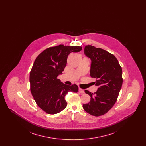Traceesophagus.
<instances>
[{
	"label": "esophagus",
	"mask_w": 146,
	"mask_h": 146,
	"mask_svg": "<svg viewBox=\"0 0 146 146\" xmlns=\"http://www.w3.org/2000/svg\"><path fill=\"white\" fill-rule=\"evenodd\" d=\"M78 91H79V92L80 93V94H83V93H84V91L83 89H82L79 88Z\"/></svg>",
	"instance_id": "esophagus-1"
}]
</instances>
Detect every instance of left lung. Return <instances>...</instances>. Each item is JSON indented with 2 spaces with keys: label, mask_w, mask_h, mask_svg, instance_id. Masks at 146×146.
Masks as SVG:
<instances>
[{
  "label": "left lung",
  "mask_w": 146,
  "mask_h": 146,
  "mask_svg": "<svg viewBox=\"0 0 146 146\" xmlns=\"http://www.w3.org/2000/svg\"><path fill=\"white\" fill-rule=\"evenodd\" d=\"M84 54L90 58V76L96 79L98 89L94 94L85 90L91 100L83 107L89 114L98 117L109 111L117 100L123 84L122 69L117 58L104 49L88 45Z\"/></svg>",
  "instance_id": "obj_1"
}]
</instances>
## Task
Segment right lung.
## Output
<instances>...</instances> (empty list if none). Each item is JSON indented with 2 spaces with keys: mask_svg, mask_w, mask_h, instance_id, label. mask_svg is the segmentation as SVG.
<instances>
[{
  "mask_svg": "<svg viewBox=\"0 0 146 146\" xmlns=\"http://www.w3.org/2000/svg\"><path fill=\"white\" fill-rule=\"evenodd\" d=\"M82 49L81 46L60 45L45 49L36 58L30 72V89L36 104L48 114L63 111L67 104L65 100L67 93L78 92L76 85L64 84L57 78L62 73L70 53Z\"/></svg>",
  "mask_w": 146,
  "mask_h": 146,
  "instance_id": "add662e5",
  "label": "right lung"
}]
</instances>
